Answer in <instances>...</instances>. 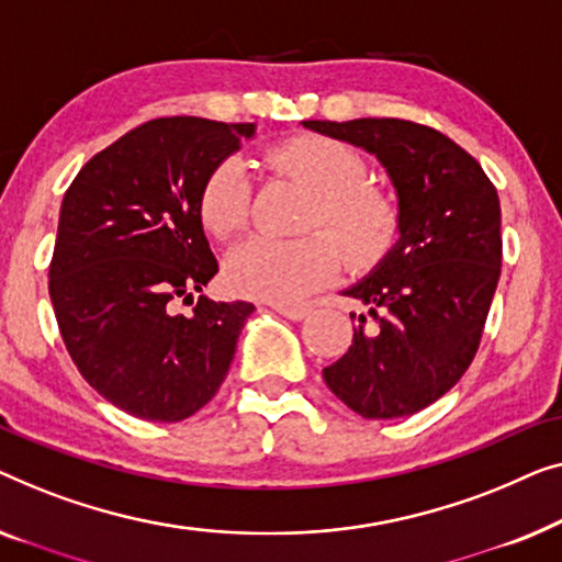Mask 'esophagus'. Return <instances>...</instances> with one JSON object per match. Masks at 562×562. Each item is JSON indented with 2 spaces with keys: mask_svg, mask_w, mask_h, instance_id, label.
<instances>
[{
  "mask_svg": "<svg viewBox=\"0 0 562 562\" xmlns=\"http://www.w3.org/2000/svg\"><path fill=\"white\" fill-rule=\"evenodd\" d=\"M274 311H278L280 315H284V318L290 321H303L307 313H311V307H303V305H282V303H274L272 305Z\"/></svg>",
  "mask_w": 562,
  "mask_h": 562,
  "instance_id": "esophagus-1",
  "label": "esophagus"
}]
</instances>
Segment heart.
Returning a JSON list of instances; mask_svg holds the SVG:
<instances>
[{
    "label": "heart",
    "instance_id": "obj_1",
    "mask_svg": "<svg viewBox=\"0 0 562 562\" xmlns=\"http://www.w3.org/2000/svg\"><path fill=\"white\" fill-rule=\"evenodd\" d=\"M267 162L288 172L315 195L305 228H328L353 267L376 265L400 236V205L382 186L369 183L363 155L341 139L300 134L267 149ZM249 176L239 160H224L205 176L199 218L216 239H232L247 226ZM334 239L313 232L300 239L255 236L226 259L224 278L236 295L297 303L341 270Z\"/></svg>",
    "mask_w": 562,
    "mask_h": 562
}]
</instances>
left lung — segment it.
Returning a JSON list of instances; mask_svg holds the SVG:
<instances>
[{
  "mask_svg": "<svg viewBox=\"0 0 562 562\" xmlns=\"http://www.w3.org/2000/svg\"><path fill=\"white\" fill-rule=\"evenodd\" d=\"M303 126L376 155L400 195L397 247L344 292L369 318L359 315L349 351L323 379L367 420L415 415L479 351L502 274L499 195L476 157L432 126L390 116Z\"/></svg>",
  "mask_w": 562,
  "mask_h": 562,
  "instance_id": "left-lung-1",
  "label": "left lung"
}]
</instances>
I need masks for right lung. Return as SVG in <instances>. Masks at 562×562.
I'll return each mask as SVG.
<instances>
[{
    "label": "right lung",
    "instance_id": "right-lung-1",
    "mask_svg": "<svg viewBox=\"0 0 562 562\" xmlns=\"http://www.w3.org/2000/svg\"><path fill=\"white\" fill-rule=\"evenodd\" d=\"M255 124L160 116L83 165L63 195L50 259L55 321L81 376L139 420L209 405L255 305L195 300L218 272L199 218L209 172Z\"/></svg>",
    "mask_w": 562,
    "mask_h": 562
}]
</instances>
